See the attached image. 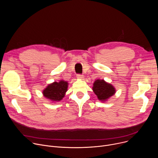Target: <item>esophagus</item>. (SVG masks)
Returning <instances> with one entry per match:
<instances>
[{
  "label": "esophagus",
  "instance_id": "1",
  "mask_svg": "<svg viewBox=\"0 0 158 158\" xmlns=\"http://www.w3.org/2000/svg\"><path fill=\"white\" fill-rule=\"evenodd\" d=\"M77 77L79 78V79H82V78L84 77L81 74H77Z\"/></svg>",
  "mask_w": 158,
  "mask_h": 158
}]
</instances>
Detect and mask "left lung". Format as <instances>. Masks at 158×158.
<instances>
[{
  "mask_svg": "<svg viewBox=\"0 0 158 158\" xmlns=\"http://www.w3.org/2000/svg\"><path fill=\"white\" fill-rule=\"evenodd\" d=\"M93 90L99 100L106 101L116 93V89L112 84L104 80L97 79L93 84Z\"/></svg>",
  "mask_w": 158,
  "mask_h": 158,
  "instance_id": "left-lung-1",
  "label": "left lung"
}]
</instances>
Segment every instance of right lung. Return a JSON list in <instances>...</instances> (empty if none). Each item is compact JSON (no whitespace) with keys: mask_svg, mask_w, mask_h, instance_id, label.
I'll use <instances>...</instances> for the list:
<instances>
[{"mask_svg":"<svg viewBox=\"0 0 158 158\" xmlns=\"http://www.w3.org/2000/svg\"><path fill=\"white\" fill-rule=\"evenodd\" d=\"M68 82L60 80L59 82H54L49 84L43 90V96L52 101L58 102L63 99L67 91Z\"/></svg>","mask_w":158,"mask_h":158,"instance_id":"add662e5","label":"right lung"}]
</instances>
